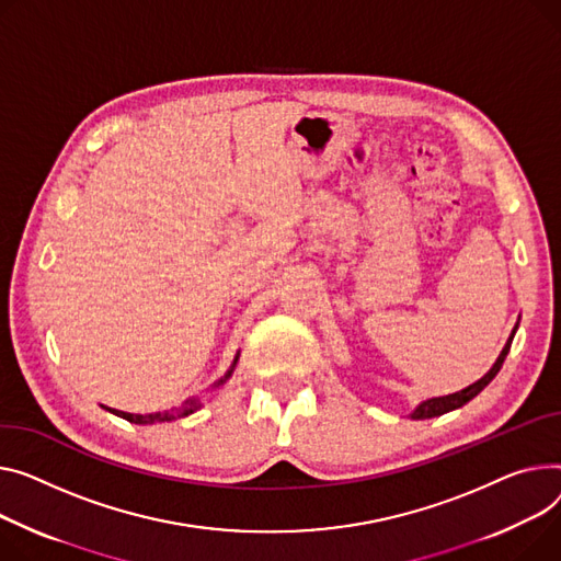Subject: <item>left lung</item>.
Returning <instances> with one entry per match:
<instances>
[{
  "instance_id": "obj_1",
  "label": "left lung",
  "mask_w": 561,
  "mask_h": 561,
  "mask_svg": "<svg viewBox=\"0 0 561 561\" xmlns=\"http://www.w3.org/2000/svg\"><path fill=\"white\" fill-rule=\"evenodd\" d=\"M514 333H516V327H514V331H512V335H510V341L505 343V347H503V352H501V356L496 358V363H494V367L488 371V375H484L480 381H476L473 386H469V388H465V390H460V392H456V394H446V397H435V399H428V401H424V403H420L417 405V410L413 415V420H431V417H437V415H444V413H449V410H456V408H460V405H465L467 401H471L480 390H484V386H490V381L499 375L501 371V367H503V360H505V356H507V352H510V345H512V339H514Z\"/></svg>"
}]
</instances>
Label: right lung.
<instances>
[{"mask_svg":"<svg viewBox=\"0 0 561 561\" xmlns=\"http://www.w3.org/2000/svg\"><path fill=\"white\" fill-rule=\"evenodd\" d=\"M234 365H237V358H234V363H232V367H230L228 375L222 377V379H220L216 386H220L222 381L230 379V375H232ZM198 408H201V399H198V397H194V399H186V401H182L180 405H175V408H171V410H164V413H151V415H130V413H122V410H112V413L119 415V417H124V420H128V422H133V424H156V422H171V420H178V417H186V415H192L194 410H198Z\"/></svg>","mask_w":561,"mask_h":561,"instance_id":"obj_1","label":"right lung"}]
</instances>
